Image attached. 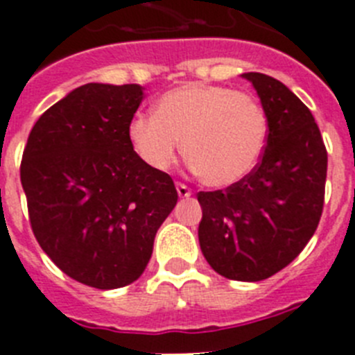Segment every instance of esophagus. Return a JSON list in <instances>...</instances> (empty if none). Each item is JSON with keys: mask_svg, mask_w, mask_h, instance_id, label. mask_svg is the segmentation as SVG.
I'll return each instance as SVG.
<instances>
[{"mask_svg": "<svg viewBox=\"0 0 355 355\" xmlns=\"http://www.w3.org/2000/svg\"><path fill=\"white\" fill-rule=\"evenodd\" d=\"M175 190H178V196L180 197H190L192 196V190H190V188L187 187V184H183V183H178L175 184Z\"/></svg>", "mask_w": 355, "mask_h": 355, "instance_id": "34e87169", "label": "esophagus"}]
</instances>
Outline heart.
I'll list each match as a JSON object with an SVG mask.
<instances>
[{"label": "heart", "mask_w": 355, "mask_h": 355, "mask_svg": "<svg viewBox=\"0 0 355 355\" xmlns=\"http://www.w3.org/2000/svg\"><path fill=\"white\" fill-rule=\"evenodd\" d=\"M268 117L252 96L229 87L184 83L163 94L155 115H135L131 147L146 165L168 171L181 150L202 183L224 188L256 171L268 144Z\"/></svg>", "instance_id": "1"}]
</instances>
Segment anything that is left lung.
<instances>
[{
	"mask_svg": "<svg viewBox=\"0 0 355 355\" xmlns=\"http://www.w3.org/2000/svg\"><path fill=\"white\" fill-rule=\"evenodd\" d=\"M268 117L256 171L216 192H199V243L216 274L256 283L290 265L311 240L324 209L327 150L315 117L286 85L243 72Z\"/></svg>",
	"mask_w": 355,
	"mask_h": 355,
	"instance_id": "left-lung-1",
	"label": "left lung"
}]
</instances>
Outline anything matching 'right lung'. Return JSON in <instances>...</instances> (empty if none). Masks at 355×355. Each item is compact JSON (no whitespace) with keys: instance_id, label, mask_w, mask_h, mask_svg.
I'll list each match as a JSON object with an SVG mask.
<instances>
[{"instance_id":"1","label":"right lung","mask_w":355,"mask_h":355,"mask_svg":"<svg viewBox=\"0 0 355 355\" xmlns=\"http://www.w3.org/2000/svg\"><path fill=\"white\" fill-rule=\"evenodd\" d=\"M140 85H81L30 131L21 183L39 245L64 274L97 290L131 284L178 202L174 181L137 156L128 126Z\"/></svg>"}]
</instances>
